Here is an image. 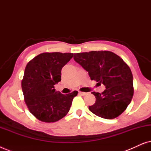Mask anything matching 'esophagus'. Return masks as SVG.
<instances>
[{
  "mask_svg": "<svg viewBox=\"0 0 151 151\" xmlns=\"http://www.w3.org/2000/svg\"><path fill=\"white\" fill-rule=\"evenodd\" d=\"M79 95H80V96H85V95L86 94V93H84V92H81V91H79Z\"/></svg>",
  "mask_w": 151,
  "mask_h": 151,
  "instance_id": "esophagus-1",
  "label": "esophagus"
}]
</instances>
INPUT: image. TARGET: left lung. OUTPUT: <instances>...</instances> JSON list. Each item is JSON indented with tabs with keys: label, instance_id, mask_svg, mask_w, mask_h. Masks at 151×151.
Segmentation results:
<instances>
[{
	"label": "left lung",
	"instance_id": "8db88e82",
	"mask_svg": "<svg viewBox=\"0 0 151 151\" xmlns=\"http://www.w3.org/2000/svg\"><path fill=\"white\" fill-rule=\"evenodd\" d=\"M73 59L88 71L91 80L106 87L102 93L92 92L96 100L88 106L90 111L108 119L121 115L131 103L134 92L133 78L129 66L109 51L74 53Z\"/></svg>",
	"mask_w": 151,
	"mask_h": 151
}]
</instances>
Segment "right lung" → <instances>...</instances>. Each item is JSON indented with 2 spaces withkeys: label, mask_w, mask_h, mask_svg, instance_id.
<instances>
[{
  "label": "right lung",
  "mask_w": 151,
  "mask_h": 151,
  "mask_svg": "<svg viewBox=\"0 0 151 151\" xmlns=\"http://www.w3.org/2000/svg\"><path fill=\"white\" fill-rule=\"evenodd\" d=\"M73 56L71 53H42L27 65L21 83L24 102L39 120L55 122L69 111L78 92L64 95L54 85L61 81V70Z\"/></svg>",
  "instance_id": "obj_1"
}]
</instances>
